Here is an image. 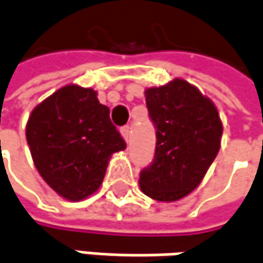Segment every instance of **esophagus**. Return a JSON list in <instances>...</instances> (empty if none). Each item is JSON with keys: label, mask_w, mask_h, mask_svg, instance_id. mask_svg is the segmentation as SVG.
Returning <instances> with one entry per match:
<instances>
[{"label": "esophagus", "mask_w": 263, "mask_h": 263, "mask_svg": "<svg viewBox=\"0 0 263 263\" xmlns=\"http://www.w3.org/2000/svg\"><path fill=\"white\" fill-rule=\"evenodd\" d=\"M120 132H121V136L124 138L125 142H128V139H130V127H128V125H124V127L120 128Z\"/></svg>", "instance_id": "esophagus-1"}]
</instances>
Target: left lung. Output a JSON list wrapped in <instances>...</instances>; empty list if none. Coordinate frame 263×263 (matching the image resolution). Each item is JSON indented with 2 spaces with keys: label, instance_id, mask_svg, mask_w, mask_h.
<instances>
[{
  "label": "left lung",
  "instance_id": "obj_1",
  "mask_svg": "<svg viewBox=\"0 0 263 263\" xmlns=\"http://www.w3.org/2000/svg\"><path fill=\"white\" fill-rule=\"evenodd\" d=\"M145 96L157 145L139 185L157 201H176L200 185L216 158L222 123L212 100L183 80L148 88Z\"/></svg>",
  "mask_w": 263,
  "mask_h": 263
}]
</instances>
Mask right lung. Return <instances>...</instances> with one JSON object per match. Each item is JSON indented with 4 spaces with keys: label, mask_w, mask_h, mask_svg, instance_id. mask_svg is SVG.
Wrapping results in <instances>:
<instances>
[{
    "label": "right lung",
    "mask_w": 263,
    "mask_h": 263,
    "mask_svg": "<svg viewBox=\"0 0 263 263\" xmlns=\"http://www.w3.org/2000/svg\"><path fill=\"white\" fill-rule=\"evenodd\" d=\"M26 140L41 177L71 201L98 191L109 157L127 146L109 108L95 90L78 86L62 87L33 109Z\"/></svg>",
    "instance_id": "add662e5"
}]
</instances>
